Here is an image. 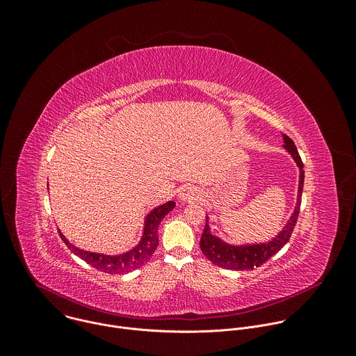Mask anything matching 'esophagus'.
<instances>
[{
	"label": "esophagus",
	"mask_w": 356,
	"mask_h": 356,
	"mask_svg": "<svg viewBox=\"0 0 356 356\" xmlns=\"http://www.w3.org/2000/svg\"><path fill=\"white\" fill-rule=\"evenodd\" d=\"M179 197L183 201H193V200H198L201 197V191L194 186H186L180 190Z\"/></svg>",
	"instance_id": "obj_1"
}]
</instances>
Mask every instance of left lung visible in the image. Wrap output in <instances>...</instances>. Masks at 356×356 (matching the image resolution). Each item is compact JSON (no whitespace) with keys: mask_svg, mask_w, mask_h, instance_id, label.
Instances as JSON below:
<instances>
[{"mask_svg":"<svg viewBox=\"0 0 356 356\" xmlns=\"http://www.w3.org/2000/svg\"><path fill=\"white\" fill-rule=\"evenodd\" d=\"M284 139V147L290 152L293 159L297 162L300 168V183H298V200L296 204V210L289 220L287 225L283 228V231L269 243H261V245H248V246H231L224 243L221 239L210 234L209 225H206L204 232L200 239V248L201 252L204 253V257L214 265L224 268V269H232V270H248L255 269L264 265L268 259H270L275 253H277L290 239L291 232L296 227L300 206H301V193H302V184H304V166L301 162V158L298 155V150L294 145V142L283 134Z\"/></svg>","mask_w":356,"mask_h":356,"instance_id":"left-lung-1","label":"left lung"}]
</instances>
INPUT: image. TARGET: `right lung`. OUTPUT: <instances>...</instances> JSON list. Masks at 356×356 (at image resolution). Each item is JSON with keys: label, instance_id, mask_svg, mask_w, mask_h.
Here are the masks:
<instances>
[{"label": "right lung", "instance_id": "obj_1", "mask_svg": "<svg viewBox=\"0 0 356 356\" xmlns=\"http://www.w3.org/2000/svg\"><path fill=\"white\" fill-rule=\"evenodd\" d=\"M175 206L176 204L173 201H169V202H166V204L152 211L146 217L143 236H142L139 245H136L132 250L122 253V255L108 257V255H101V253L86 252V250H81V249L76 248L74 245H72L62 235L60 231H59V235L63 239V242L67 245V248L74 253V255L81 258L84 262H87L92 268L104 272V273H110V275L128 273L134 269L143 266L146 262H149L152 255H154V252L156 250L158 243H159L158 227H159L161 221L165 218V216L175 209Z\"/></svg>", "mask_w": 356, "mask_h": 356}]
</instances>
